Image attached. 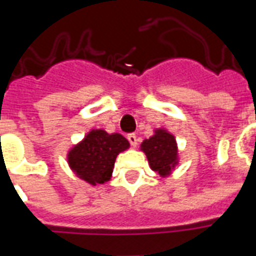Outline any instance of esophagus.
I'll use <instances>...</instances> for the list:
<instances>
[{
    "mask_svg": "<svg viewBox=\"0 0 256 256\" xmlns=\"http://www.w3.org/2000/svg\"><path fill=\"white\" fill-rule=\"evenodd\" d=\"M128 142H130V145H132V146H136L138 138H136V134H134V132H132V134H128Z\"/></svg>",
    "mask_w": 256,
    "mask_h": 256,
    "instance_id": "1",
    "label": "esophagus"
}]
</instances>
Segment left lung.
I'll list each match as a JSON object with an SVG mask.
<instances>
[{
    "instance_id": "8db88e82",
    "label": "left lung",
    "mask_w": 256,
    "mask_h": 256,
    "mask_svg": "<svg viewBox=\"0 0 256 256\" xmlns=\"http://www.w3.org/2000/svg\"><path fill=\"white\" fill-rule=\"evenodd\" d=\"M150 168L160 176H168L177 164V145L174 136L165 130H156V134L141 145Z\"/></svg>"
}]
</instances>
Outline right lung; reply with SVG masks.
Wrapping results in <instances>:
<instances>
[{"label":"right lung","mask_w":256,"mask_h":256,"mask_svg":"<svg viewBox=\"0 0 256 256\" xmlns=\"http://www.w3.org/2000/svg\"><path fill=\"white\" fill-rule=\"evenodd\" d=\"M128 148V141L120 134L91 130L68 153V164L82 180L91 185L103 184L110 180L116 156Z\"/></svg>","instance_id":"1"}]
</instances>
